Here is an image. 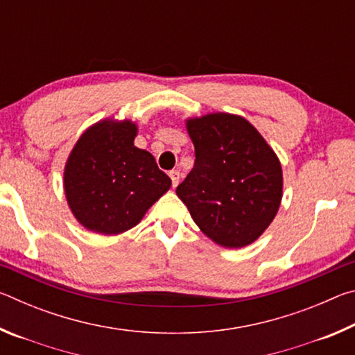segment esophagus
Listing matches in <instances>:
<instances>
[{
  "mask_svg": "<svg viewBox=\"0 0 355 355\" xmlns=\"http://www.w3.org/2000/svg\"><path fill=\"white\" fill-rule=\"evenodd\" d=\"M169 177H171V180H172V186H173V188H175V186H177L178 182H180V172H178V171H171V172H169Z\"/></svg>",
  "mask_w": 355,
  "mask_h": 355,
  "instance_id": "34e87169",
  "label": "esophagus"
}]
</instances>
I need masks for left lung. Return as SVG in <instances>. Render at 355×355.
Wrapping results in <instances>:
<instances>
[{"label": "left lung", "mask_w": 355, "mask_h": 355, "mask_svg": "<svg viewBox=\"0 0 355 355\" xmlns=\"http://www.w3.org/2000/svg\"><path fill=\"white\" fill-rule=\"evenodd\" d=\"M196 163L177 196L205 235L239 249L263 235L282 202L280 161L249 120L213 112L186 120Z\"/></svg>", "instance_id": "1"}]
</instances>
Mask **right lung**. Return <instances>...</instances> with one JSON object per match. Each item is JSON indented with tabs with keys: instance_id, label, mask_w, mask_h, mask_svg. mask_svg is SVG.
Returning <instances> with one entry per match:
<instances>
[{
	"instance_id": "right-lung-1",
	"label": "right lung",
	"mask_w": 355,
	"mask_h": 355,
	"mask_svg": "<svg viewBox=\"0 0 355 355\" xmlns=\"http://www.w3.org/2000/svg\"><path fill=\"white\" fill-rule=\"evenodd\" d=\"M137 125L103 119L89 127L71 148L64 191L71 213L87 230L120 235L141 222L171 188L152 153L135 146Z\"/></svg>"
}]
</instances>
